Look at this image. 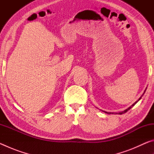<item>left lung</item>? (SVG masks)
I'll return each mask as SVG.
<instances>
[{"label": "left lung", "instance_id": "8db88e82", "mask_svg": "<svg viewBox=\"0 0 154 154\" xmlns=\"http://www.w3.org/2000/svg\"><path fill=\"white\" fill-rule=\"evenodd\" d=\"M146 90H147V88H146V89L145 90V91H144V92H143V94L141 95V96H140V97L139 98V99H138V100L136 101V102H135L134 103H133V104H132V105H131V106H129V107L128 108V109H126V110H124V111H121V112H119V113H111V112H106V111H103V112H105V113H108V114H119V115H122V114H124V113H126V112L128 111V110H130V109H131L132 107V106H134L135 105H136V104L138 103V102H139V101L140 100V98H142V96H143V95H144V94H145V91H146Z\"/></svg>", "mask_w": 154, "mask_h": 154}]
</instances>
